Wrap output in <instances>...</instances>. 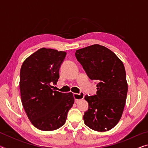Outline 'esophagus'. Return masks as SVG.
I'll return each instance as SVG.
<instances>
[{"mask_svg": "<svg viewBox=\"0 0 148 148\" xmlns=\"http://www.w3.org/2000/svg\"><path fill=\"white\" fill-rule=\"evenodd\" d=\"M74 98L75 100V102H77L79 101L80 100H82L84 99V92H80L79 94H77V93H74Z\"/></svg>", "mask_w": 148, "mask_h": 148, "instance_id": "1", "label": "esophagus"}]
</instances>
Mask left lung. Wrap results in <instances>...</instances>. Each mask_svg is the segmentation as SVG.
<instances>
[{
	"instance_id": "obj_1",
	"label": "left lung",
	"mask_w": 148,
	"mask_h": 148,
	"mask_svg": "<svg viewBox=\"0 0 148 148\" xmlns=\"http://www.w3.org/2000/svg\"><path fill=\"white\" fill-rule=\"evenodd\" d=\"M87 76L97 80V95H86L88 110L84 123L94 131H109L119 121L126 102L128 84L123 62L107 47L94 44L75 53Z\"/></svg>"
}]
</instances>
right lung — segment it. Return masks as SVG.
Wrapping results in <instances>:
<instances>
[{"label": "right lung", "instance_id": "obj_1", "mask_svg": "<svg viewBox=\"0 0 148 148\" xmlns=\"http://www.w3.org/2000/svg\"><path fill=\"white\" fill-rule=\"evenodd\" d=\"M66 53L42 47L25 60L20 71L22 104L30 121L39 130L51 131L66 121L74 98L71 92L53 91Z\"/></svg>", "mask_w": 148, "mask_h": 148}]
</instances>
